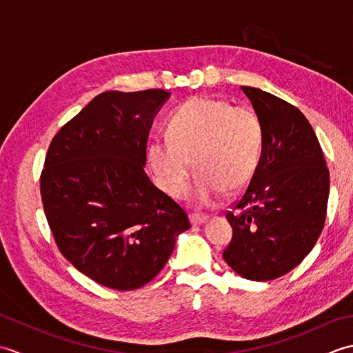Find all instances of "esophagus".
<instances>
[{
    "mask_svg": "<svg viewBox=\"0 0 353 353\" xmlns=\"http://www.w3.org/2000/svg\"><path fill=\"white\" fill-rule=\"evenodd\" d=\"M190 221L192 226H200L208 221V215H201V214H191L190 215Z\"/></svg>",
    "mask_w": 353,
    "mask_h": 353,
    "instance_id": "esophagus-1",
    "label": "esophagus"
}]
</instances>
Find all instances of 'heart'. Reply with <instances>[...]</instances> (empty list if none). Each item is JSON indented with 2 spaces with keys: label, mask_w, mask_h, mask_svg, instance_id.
Masks as SVG:
<instances>
[{
  "label": "heart",
  "mask_w": 353,
  "mask_h": 353,
  "mask_svg": "<svg viewBox=\"0 0 353 353\" xmlns=\"http://www.w3.org/2000/svg\"><path fill=\"white\" fill-rule=\"evenodd\" d=\"M167 139L148 145V162L168 196L188 191L192 161L200 176L194 200L211 205L223 191L239 192L252 181L261 161L264 125L256 112L229 101L194 97L171 115Z\"/></svg>",
  "instance_id": "b5f03b06"
}]
</instances>
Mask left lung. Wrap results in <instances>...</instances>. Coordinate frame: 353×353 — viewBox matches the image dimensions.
I'll use <instances>...</instances> for the list:
<instances>
[{
  "instance_id": "1",
  "label": "left lung",
  "mask_w": 353,
  "mask_h": 353,
  "mask_svg": "<svg viewBox=\"0 0 353 353\" xmlns=\"http://www.w3.org/2000/svg\"><path fill=\"white\" fill-rule=\"evenodd\" d=\"M264 125L258 170L226 219L234 229L223 258L239 276L272 281L305 259L323 230L329 170L301 110L258 88L241 86Z\"/></svg>"
}]
</instances>
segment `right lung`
Segmentation results:
<instances>
[{
	"label": "right lung",
	"instance_id": "add662e5",
	"mask_svg": "<svg viewBox=\"0 0 353 353\" xmlns=\"http://www.w3.org/2000/svg\"><path fill=\"white\" fill-rule=\"evenodd\" d=\"M170 92L97 95L52 138L41 174L45 216L63 256L112 290L144 287L191 228L145 174L147 139Z\"/></svg>",
	"mask_w": 353,
	"mask_h": 353
}]
</instances>
